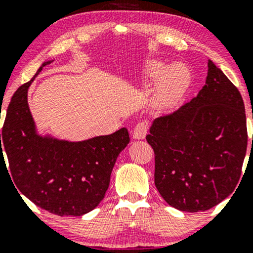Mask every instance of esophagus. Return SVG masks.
Instances as JSON below:
<instances>
[{
    "instance_id": "obj_1",
    "label": "esophagus",
    "mask_w": 253,
    "mask_h": 253,
    "mask_svg": "<svg viewBox=\"0 0 253 253\" xmlns=\"http://www.w3.org/2000/svg\"><path fill=\"white\" fill-rule=\"evenodd\" d=\"M147 129H149V125L145 121H140L134 126L133 128V138L134 139H144L146 135Z\"/></svg>"
}]
</instances>
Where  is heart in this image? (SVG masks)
Wrapping results in <instances>:
<instances>
[{
	"mask_svg": "<svg viewBox=\"0 0 253 253\" xmlns=\"http://www.w3.org/2000/svg\"><path fill=\"white\" fill-rule=\"evenodd\" d=\"M165 70L163 63H152L150 65V74L152 76H161ZM189 83V74L182 65H172L167 70L159 84L158 101L162 107H169L176 103L182 96Z\"/></svg>",
	"mask_w": 253,
	"mask_h": 253,
	"instance_id": "1",
	"label": "heart"
}]
</instances>
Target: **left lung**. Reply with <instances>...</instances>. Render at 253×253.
<instances>
[{"mask_svg": "<svg viewBox=\"0 0 253 253\" xmlns=\"http://www.w3.org/2000/svg\"><path fill=\"white\" fill-rule=\"evenodd\" d=\"M146 140L165 201L183 211L211 210L233 193L242 176L248 128L239 90L208 60L197 96L157 119Z\"/></svg>", "mask_w": 253, "mask_h": 253, "instance_id": "obj_1", "label": "left lung"}]
</instances>
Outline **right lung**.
<instances>
[{
    "label": "right lung",
    "instance_id": "1",
    "mask_svg": "<svg viewBox=\"0 0 253 253\" xmlns=\"http://www.w3.org/2000/svg\"><path fill=\"white\" fill-rule=\"evenodd\" d=\"M42 66L11 97L0 134V162L5 151L13 184L38 207L59 216H81L106 195L119 153L129 143L128 130L80 143L38 135L27 90Z\"/></svg>",
    "mask_w": 253,
    "mask_h": 253
}]
</instances>
